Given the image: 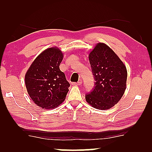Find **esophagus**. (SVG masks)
<instances>
[{
    "label": "esophagus",
    "instance_id": "esophagus-1",
    "mask_svg": "<svg viewBox=\"0 0 152 152\" xmlns=\"http://www.w3.org/2000/svg\"><path fill=\"white\" fill-rule=\"evenodd\" d=\"M81 83H82V82H81V81H78V82H77V83H72V85H74V86H77V85H81Z\"/></svg>",
    "mask_w": 152,
    "mask_h": 152
}]
</instances>
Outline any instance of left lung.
<instances>
[{"instance_id": "8db88e82", "label": "left lung", "mask_w": 152, "mask_h": 152, "mask_svg": "<svg viewBox=\"0 0 152 152\" xmlns=\"http://www.w3.org/2000/svg\"><path fill=\"white\" fill-rule=\"evenodd\" d=\"M96 80L94 90L85 96L87 103L100 110L118 103L125 93L127 71L116 53L103 42H98L89 54Z\"/></svg>"}]
</instances>
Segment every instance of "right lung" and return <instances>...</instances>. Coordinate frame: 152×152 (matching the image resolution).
<instances>
[{"instance_id":"right-lung-1","label":"right lung","mask_w":152,"mask_h":152,"mask_svg":"<svg viewBox=\"0 0 152 152\" xmlns=\"http://www.w3.org/2000/svg\"><path fill=\"white\" fill-rule=\"evenodd\" d=\"M63 52L57 47L45 50L36 58L25 76L29 97L36 105L45 110L58 107L65 100L69 83L59 66Z\"/></svg>"}]
</instances>
